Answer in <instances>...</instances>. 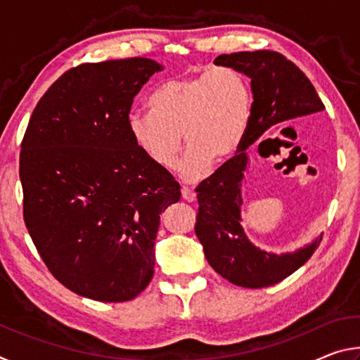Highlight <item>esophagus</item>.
Segmentation results:
<instances>
[{"label":"esophagus","instance_id":"obj_1","mask_svg":"<svg viewBox=\"0 0 360 360\" xmlns=\"http://www.w3.org/2000/svg\"><path fill=\"white\" fill-rule=\"evenodd\" d=\"M181 195H182V198L186 200V202H193V200L197 198V193H195L191 187H186V186H182Z\"/></svg>","mask_w":360,"mask_h":360}]
</instances>
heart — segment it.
<instances>
[{"instance_id":"1","label":"heart","mask_w":360,"mask_h":360,"mask_svg":"<svg viewBox=\"0 0 360 360\" xmlns=\"http://www.w3.org/2000/svg\"><path fill=\"white\" fill-rule=\"evenodd\" d=\"M150 111L127 115L131 141L162 169L178 165L182 136L188 152L181 165L186 179H200L212 162L224 165L238 154L252 117L248 79L233 68L168 79L149 98Z\"/></svg>"}]
</instances>
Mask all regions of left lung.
Listing matches in <instances>:
<instances>
[{
	"label": "left lung",
	"instance_id": "obj_1",
	"mask_svg": "<svg viewBox=\"0 0 360 360\" xmlns=\"http://www.w3.org/2000/svg\"><path fill=\"white\" fill-rule=\"evenodd\" d=\"M214 65L233 68L251 79L252 117L238 154L197 187L195 233L208 264L222 278L241 288H266L283 281L311 257L322 235L294 252H268L252 245L241 225V186L249 165L248 150L273 127L322 112L326 108L309 79L278 52L224 53Z\"/></svg>",
	"mask_w": 360,
	"mask_h": 360
}]
</instances>
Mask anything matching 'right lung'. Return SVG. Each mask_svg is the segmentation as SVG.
<instances>
[{
	"label": "right lung",
	"mask_w": 360,
	"mask_h": 360,
	"mask_svg": "<svg viewBox=\"0 0 360 360\" xmlns=\"http://www.w3.org/2000/svg\"><path fill=\"white\" fill-rule=\"evenodd\" d=\"M163 66L84 63L58 77L30 117L20 150L23 219L49 270L98 302H127L154 275L160 214L181 186L127 129L133 98Z\"/></svg>",
	"instance_id": "add662e5"
}]
</instances>
